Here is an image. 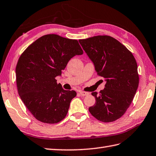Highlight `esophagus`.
<instances>
[{
    "instance_id": "1",
    "label": "esophagus",
    "mask_w": 156,
    "mask_h": 156,
    "mask_svg": "<svg viewBox=\"0 0 156 156\" xmlns=\"http://www.w3.org/2000/svg\"><path fill=\"white\" fill-rule=\"evenodd\" d=\"M79 95L81 96H86V95H89V93L86 92V91H80L79 92Z\"/></svg>"
}]
</instances>
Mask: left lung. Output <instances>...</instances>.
<instances>
[{
	"label": "left lung",
	"instance_id": "left-lung-1",
	"mask_svg": "<svg viewBox=\"0 0 156 156\" xmlns=\"http://www.w3.org/2000/svg\"><path fill=\"white\" fill-rule=\"evenodd\" d=\"M106 83L99 94L93 92L95 103L89 112L102 122L120 118L132 102L139 85L137 65L133 54L119 41L107 35L79 40Z\"/></svg>",
	"mask_w": 156,
	"mask_h": 156
}]
</instances>
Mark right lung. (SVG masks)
I'll return each mask as SVG.
<instances>
[{"label":"right lung","instance_id":"obj_1","mask_svg":"<svg viewBox=\"0 0 156 156\" xmlns=\"http://www.w3.org/2000/svg\"><path fill=\"white\" fill-rule=\"evenodd\" d=\"M83 53L77 40L49 34L39 38L20 55L16 81L20 99L40 122L57 123L66 117L71 100L77 95L57 83L69 61Z\"/></svg>","mask_w":156,"mask_h":156}]
</instances>
